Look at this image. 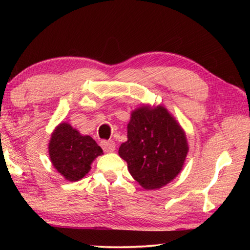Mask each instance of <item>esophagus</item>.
Segmentation results:
<instances>
[{"label": "esophagus", "instance_id": "esophagus-1", "mask_svg": "<svg viewBox=\"0 0 250 250\" xmlns=\"http://www.w3.org/2000/svg\"><path fill=\"white\" fill-rule=\"evenodd\" d=\"M101 147H103L104 152L110 153V152H113L116 150V143L113 141H101Z\"/></svg>", "mask_w": 250, "mask_h": 250}]
</instances>
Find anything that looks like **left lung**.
Returning a JSON list of instances; mask_svg holds the SVG:
<instances>
[{
  "label": "left lung",
  "instance_id": "8db88e82",
  "mask_svg": "<svg viewBox=\"0 0 250 250\" xmlns=\"http://www.w3.org/2000/svg\"><path fill=\"white\" fill-rule=\"evenodd\" d=\"M126 131L128 140L120 146L119 155L143 188H161L180 174L188 152V139L164 105L134 109Z\"/></svg>",
  "mask_w": 250,
  "mask_h": 250
}]
</instances>
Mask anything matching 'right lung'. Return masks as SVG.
Listing matches in <instances>:
<instances>
[{
	"instance_id": "right-lung-1",
	"label": "right lung",
	"mask_w": 250,
	"mask_h": 250,
	"mask_svg": "<svg viewBox=\"0 0 250 250\" xmlns=\"http://www.w3.org/2000/svg\"><path fill=\"white\" fill-rule=\"evenodd\" d=\"M48 154L59 174L76 182L90 171L92 162L104 152L90 135H83L68 122H61L50 135Z\"/></svg>"
}]
</instances>
